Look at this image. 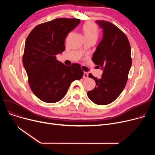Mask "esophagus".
Here are the masks:
<instances>
[{
	"instance_id": "1",
	"label": "esophagus",
	"mask_w": 155,
	"mask_h": 155,
	"mask_svg": "<svg viewBox=\"0 0 155 155\" xmlns=\"http://www.w3.org/2000/svg\"><path fill=\"white\" fill-rule=\"evenodd\" d=\"M84 78H88V73L87 72H84Z\"/></svg>"
}]
</instances>
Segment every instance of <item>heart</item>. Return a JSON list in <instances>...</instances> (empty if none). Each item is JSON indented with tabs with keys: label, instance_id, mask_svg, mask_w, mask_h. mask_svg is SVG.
<instances>
[{
	"label": "heart",
	"instance_id": "1",
	"mask_svg": "<svg viewBox=\"0 0 155 155\" xmlns=\"http://www.w3.org/2000/svg\"><path fill=\"white\" fill-rule=\"evenodd\" d=\"M83 31L86 39H95L99 36V29L93 22H87L83 26Z\"/></svg>",
	"mask_w": 155,
	"mask_h": 155
}]
</instances>
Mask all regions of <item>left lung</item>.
<instances>
[{
	"label": "left lung",
	"instance_id": "left-lung-1",
	"mask_svg": "<svg viewBox=\"0 0 155 155\" xmlns=\"http://www.w3.org/2000/svg\"><path fill=\"white\" fill-rule=\"evenodd\" d=\"M96 22L103 29V38L92 61L104 71L100 79L89 73L96 85L87 95L94 103L104 105L114 101L124 90L132 64L131 50L126 35L114 24L102 20Z\"/></svg>",
	"mask_w": 155,
	"mask_h": 155
}]
</instances>
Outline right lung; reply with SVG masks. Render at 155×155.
Wrapping results in <instances>:
<instances>
[{"mask_svg":"<svg viewBox=\"0 0 155 155\" xmlns=\"http://www.w3.org/2000/svg\"><path fill=\"white\" fill-rule=\"evenodd\" d=\"M80 22L78 19L57 18L38 24L26 40L22 63L31 91L41 101H61L73 81L84 75L78 63L67 66L56 60V54L64 50L67 35Z\"/></svg>","mask_w":155,"mask_h":155,"instance_id":"obj_1","label":"right lung"}]
</instances>
